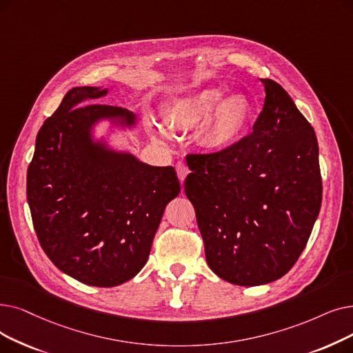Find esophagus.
Listing matches in <instances>:
<instances>
[{
    "mask_svg": "<svg viewBox=\"0 0 353 353\" xmlns=\"http://www.w3.org/2000/svg\"><path fill=\"white\" fill-rule=\"evenodd\" d=\"M176 170H177V176H179L180 181H185L186 176L189 174V168H188V165H186L185 163H183V161H179V163L176 164Z\"/></svg>",
    "mask_w": 353,
    "mask_h": 353,
    "instance_id": "esophagus-1",
    "label": "esophagus"
}]
</instances>
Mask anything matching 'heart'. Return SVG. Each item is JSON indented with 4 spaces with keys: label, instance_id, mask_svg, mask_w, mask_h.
Masks as SVG:
<instances>
[{
    "label": "heart",
    "instance_id": "heart-1",
    "mask_svg": "<svg viewBox=\"0 0 353 353\" xmlns=\"http://www.w3.org/2000/svg\"><path fill=\"white\" fill-rule=\"evenodd\" d=\"M223 97L219 88L199 90L177 110L174 118L183 127H193L206 119L203 141L210 147H226L234 143L251 118V102L242 94ZM165 135L164 130H160Z\"/></svg>",
    "mask_w": 353,
    "mask_h": 353
}]
</instances>
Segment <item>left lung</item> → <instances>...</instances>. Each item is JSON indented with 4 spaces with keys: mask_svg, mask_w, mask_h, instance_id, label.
Segmentation results:
<instances>
[{
    "mask_svg": "<svg viewBox=\"0 0 353 353\" xmlns=\"http://www.w3.org/2000/svg\"><path fill=\"white\" fill-rule=\"evenodd\" d=\"M261 82L265 101L251 134L221 151L186 156L185 192L208 265L245 287L291 270L321 206L316 132L281 85Z\"/></svg>",
    "mask_w": 353,
    "mask_h": 353,
    "instance_id": "left-lung-1",
    "label": "left lung"
}]
</instances>
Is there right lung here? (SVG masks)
Masks as SVG:
<instances>
[{
  "label": "right lung",
  "instance_id": "obj_1",
  "mask_svg": "<svg viewBox=\"0 0 353 353\" xmlns=\"http://www.w3.org/2000/svg\"><path fill=\"white\" fill-rule=\"evenodd\" d=\"M106 92L70 89L41 125L27 170L43 251L60 271L95 287L119 285L141 271L164 209L180 193L172 165H148L92 140L101 119L135 124L124 108L89 103Z\"/></svg>",
  "mask_w": 353,
  "mask_h": 353
}]
</instances>
